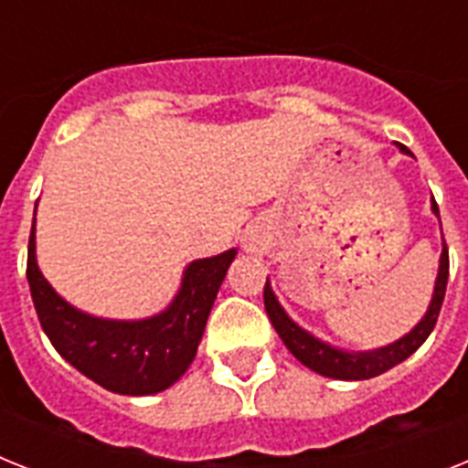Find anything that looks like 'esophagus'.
<instances>
[{
	"mask_svg": "<svg viewBox=\"0 0 468 468\" xmlns=\"http://www.w3.org/2000/svg\"><path fill=\"white\" fill-rule=\"evenodd\" d=\"M249 249H256V246H253V243H250V246H249Z\"/></svg>",
	"mask_w": 468,
	"mask_h": 468,
	"instance_id": "obj_1",
	"label": "esophagus"
}]
</instances>
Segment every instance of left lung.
I'll use <instances>...</instances> for the list:
<instances>
[{
	"instance_id": "left-lung-1",
	"label": "left lung",
	"mask_w": 468,
	"mask_h": 468,
	"mask_svg": "<svg viewBox=\"0 0 468 468\" xmlns=\"http://www.w3.org/2000/svg\"><path fill=\"white\" fill-rule=\"evenodd\" d=\"M401 153H409L407 145H399ZM411 155V153H409ZM433 212H438V203L433 200ZM447 277H450V253H447V243L442 246V256H440V272L438 280H435V294L428 313L423 315L419 325L409 332L407 337H401L399 342L389 346H382L376 351H364V354H349V351H339L335 346L320 342L313 335H308L306 330H301L294 320L289 318L284 308L277 303L272 289L265 282V292H262V299H265V311H268V318L272 323V327L277 330V335L282 337V342L287 345V349L299 358L301 364L308 366L311 370L320 373L325 378H337V380H368V378H376L385 370L395 368L397 364H401L404 358H409L419 349L423 342L428 339V335L433 332L435 323H438L440 308H442V301H445V289H447Z\"/></svg>"
}]
</instances>
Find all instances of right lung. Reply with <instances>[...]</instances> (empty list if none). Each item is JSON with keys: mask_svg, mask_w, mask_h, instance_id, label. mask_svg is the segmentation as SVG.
<instances>
[{"mask_svg": "<svg viewBox=\"0 0 468 468\" xmlns=\"http://www.w3.org/2000/svg\"><path fill=\"white\" fill-rule=\"evenodd\" d=\"M237 250L193 261L176 299L148 320L92 318L61 299L35 262V219L28 241L30 296L52 346L92 382L119 395H155L179 380L191 366L207 315Z\"/></svg>", "mask_w": 468, "mask_h": 468, "instance_id": "right-lung-1", "label": "right lung"}]
</instances>
